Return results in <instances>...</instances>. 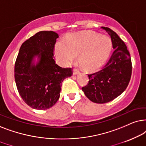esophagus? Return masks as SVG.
<instances>
[{
	"mask_svg": "<svg viewBox=\"0 0 146 146\" xmlns=\"http://www.w3.org/2000/svg\"><path fill=\"white\" fill-rule=\"evenodd\" d=\"M79 73V71L77 69H74V70H73V75H77Z\"/></svg>",
	"mask_w": 146,
	"mask_h": 146,
	"instance_id": "esophagus-1",
	"label": "esophagus"
}]
</instances>
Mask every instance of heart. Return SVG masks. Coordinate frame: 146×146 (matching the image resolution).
Here are the masks:
<instances>
[{"label": "heart", "mask_w": 146, "mask_h": 146, "mask_svg": "<svg viewBox=\"0 0 146 146\" xmlns=\"http://www.w3.org/2000/svg\"><path fill=\"white\" fill-rule=\"evenodd\" d=\"M111 40L106 35L93 32L75 33L56 44L55 53L57 61L67 65L79 54V59L87 69L101 65L110 53Z\"/></svg>", "instance_id": "obj_1"}]
</instances>
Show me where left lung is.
Wrapping results in <instances>:
<instances>
[{
  "label": "left lung",
  "instance_id": "1",
  "mask_svg": "<svg viewBox=\"0 0 146 146\" xmlns=\"http://www.w3.org/2000/svg\"><path fill=\"white\" fill-rule=\"evenodd\" d=\"M102 29L111 36L114 51L100 71L88 75V84L82 87L87 98L96 104L110 102L120 96L129 84L132 71L131 57L125 44L111 29Z\"/></svg>",
  "mask_w": 146,
  "mask_h": 146
}]
</instances>
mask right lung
Here are the masks:
<instances>
[{
  "label": "right lung",
  "mask_w": 146,
  "mask_h": 146,
  "mask_svg": "<svg viewBox=\"0 0 146 146\" xmlns=\"http://www.w3.org/2000/svg\"><path fill=\"white\" fill-rule=\"evenodd\" d=\"M59 35L40 31L21 45L15 65V79L23 100L31 108L44 110L59 100L61 83L71 77V68L56 64L54 48ZM37 56L39 61L33 62Z\"/></svg>",
  "instance_id": "1"
}]
</instances>
